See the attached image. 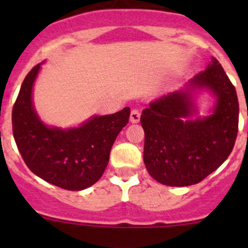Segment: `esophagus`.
I'll return each instance as SVG.
<instances>
[{"instance_id": "34e87169", "label": "esophagus", "mask_w": 248, "mask_h": 248, "mask_svg": "<svg viewBox=\"0 0 248 248\" xmlns=\"http://www.w3.org/2000/svg\"><path fill=\"white\" fill-rule=\"evenodd\" d=\"M140 120V112L139 110L137 109H133L131 111V115H129V121L132 122V124H138Z\"/></svg>"}]
</instances>
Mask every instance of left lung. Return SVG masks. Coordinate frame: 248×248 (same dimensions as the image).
Segmentation results:
<instances>
[{
	"label": "left lung",
	"mask_w": 248,
	"mask_h": 248,
	"mask_svg": "<svg viewBox=\"0 0 248 248\" xmlns=\"http://www.w3.org/2000/svg\"><path fill=\"white\" fill-rule=\"evenodd\" d=\"M206 89L215 97L212 114L197 118L194 93ZM144 163L159 184L196 185L216 170L231 155L239 127L236 91L215 57L184 89L170 92L142 110Z\"/></svg>",
	"instance_id": "left-lung-1"
}]
</instances>
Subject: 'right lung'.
<instances>
[{
    "instance_id": "right-lung-1",
    "label": "right lung",
    "mask_w": 248,
    "mask_h": 248,
    "mask_svg": "<svg viewBox=\"0 0 248 248\" xmlns=\"http://www.w3.org/2000/svg\"><path fill=\"white\" fill-rule=\"evenodd\" d=\"M41 64L22 81L12 112L13 136L29 169L49 184L81 191L96 184L106 170L110 150L128 124V107L115 114L92 116L79 127H49L32 103V90Z\"/></svg>"
}]
</instances>
